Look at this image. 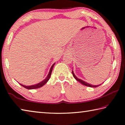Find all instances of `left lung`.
Masks as SVG:
<instances>
[{
	"label": "left lung",
	"mask_w": 125,
	"mask_h": 125,
	"mask_svg": "<svg viewBox=\"0 0 125 125\" xmlns=\"http://www.w3.org/2000/svg\"><path fill=\"white\" fill-rule=\"evenodd\" d=\"M72 74H73V75L74 78H75V79L77 80V81H78L79 82H80V83H82V84H83L84 85H85V86H89V87H93V88H96V87H98V86H99V85H92V84H88V83H86L85 82L83 81V80H82L81 79H79V78H78L76 76L74 75V74L73 72H72Z\"/></svg>",
	"instance_id": "obj_1"
}]
</instances>
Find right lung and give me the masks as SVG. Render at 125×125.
I'll list each match as a JSON object with an SVG mask.
<instances>
[{
  "label": "right lung",
  "instance_id": "add662e5",
  "mask_svg": "<svg viewBox=\"0 0 125 125\" xmlns=\"http://www.w3.org/2000/svg\"><path fill=\"white\" fill-rule=\"evenodd\" d=\"M54 65V63L52 65L51 68L50 72H49V73H48L47 77H46V79L45 80H43L42 82H40V83H38L37 84H35V85H31V86H25V85H22V84H20L21 86H22L23 87H24L25 88H26V89H37V88L41 87V86L45 85V84L48 82V80H49V79L50 78V77H51V75L52 69H53V68Z\"/></svg>",
  "mask_w": 125,
  "mask_h": 125
}]
</instances>
